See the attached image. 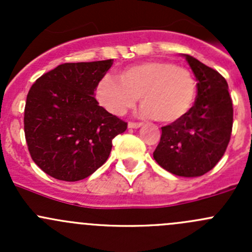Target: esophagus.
Masks as SVG:
<instances>
[{
  "mask_svg": "<svg viewBox=\"0 0 252 252\" xmlns=\"http://www.w3.org/2000/svg\"><path fill=\"white\" fill-rule=\"evenodd\" d=\"M142 126V123H135V122H129L128 123V128H130V129H138V128H140V126Z\"/></svg>",
  "mask_w": 252,
  "mask_h": 252,
  "instance_id": "obj_1",
  "label": "esophagus"
}]
</instances>
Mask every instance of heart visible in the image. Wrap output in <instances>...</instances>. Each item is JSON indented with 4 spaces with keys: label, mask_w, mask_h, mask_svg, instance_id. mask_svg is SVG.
I'll list each match as a JSON object with an SVG mask.
<instances>
[{
    "label": "heart",
    "mask_w": 252,
    "mask_h": 252,
    "mask_svg": "<svg viewBox=\"0 0 252 252\" xmlns=\"http://www.w3.org/2000/svg\"><path fill=\"white\" fill-rule=\"evenodd\" d=\"M119 80L106 75L96 86L98 103L113 116H123L140 96L141 114L173 123L194 106L197 84L194 74L168 61H147L119 72Z\"/></svg>",
    "instance_id": "b5f03b06"
}]
</instances>
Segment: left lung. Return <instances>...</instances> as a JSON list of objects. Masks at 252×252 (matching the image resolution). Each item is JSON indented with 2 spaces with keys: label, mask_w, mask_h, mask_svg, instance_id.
I'll use <instances>...</instances> for the list:
<instances>
[{
  "label": "left lung",
  "mask_w": 252,
  "mask_h": 252,
  "mask_svg": "<svg viewBox=\"0 0 252 252\" xmlns=\"http://www.w3.org/2000/svg\"><path fill=\"white\" fill-rule=\"evenodd\" d=\"M197 80V96L189 113L162 126L154 152L157 163L179 177H200L218 163L233 128V103L227 80L192 56L183 55Z\"/></svg>",
  "instance_id": "obj_1"
}]
</instances>
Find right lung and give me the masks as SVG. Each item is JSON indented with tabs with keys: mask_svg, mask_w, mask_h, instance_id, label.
I'll return each mask as SVG.
<instances>
[{
	"mask_svg": "<svg viewBox=\"0 0 252 252\" xmlns=\"http://www.w3.org/2000/svg\"><path fill=\"white\" fill-rule=\"evenodd\" d=\"M113 60L64 63L41 75L30 88L24 133L32 161L45 173L78 182L100 168L114 136L126 123L108 113L94 97Z\"/></svg>",
	"mask_w": 252,
	"mask_h": 252,
	"instance_id": "obj_1",
	"label": "right lung"
}]
</instances>
